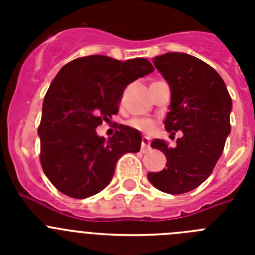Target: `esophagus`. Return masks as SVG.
Here are the masks:
<instances>
[{"mask_svg": "<svg viewBox=\"0 0 255 255\" xmlns=\"http://www.w3.org/2000/svg\"><path fill=\"white\" fill-rule=\"evenodd\" d=\"M149 149H150L149 138H147V136H143V139H141V152L147 153Z\"/></svg>", "mask_w": 255, "mask_h": 255, "instance_id": "esophagus-1", "label": "esophagus"}]
</instances>
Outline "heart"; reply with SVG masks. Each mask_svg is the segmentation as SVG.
Returning <instances> with one entry per match:
<instances>
[{
	"label": "heart",
	"mask_w": 255,
	"mask_h": 255,
	"mask_svg": "<svg viewBox=\"0 0 255 255\" xmlns=\"http://www.w3.org/2000/svg\"><path fill=\"white\" fill-rule=\"evenodd\" d=\"M128 125L141 132H150L155 128L154 121L152 119H147V117H135L128 123Z\"/></svg>",
	"instance_id": "heart-1"
}]
</instances>
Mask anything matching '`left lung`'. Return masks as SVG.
<instances>
[{"mask_svg":"<svg viewBox=\"0 0 255 255\" xmlns=\"http://www.w3.org/2000/svg\"><path fill=\"white\" fill-rule=\"evenodd\" d=\"M153 64L171 89L164 128L182 135L173 148L162 139L150 143L166 154L167 163L148 173V180L163 193L184 194L208 179L224 152L233 101L217 71L194 56L170 52L153 58Z\"/></svg>","mask_w":255,"mask_h":255,"instance_id":"1","label":"left lung"}]
</instances>
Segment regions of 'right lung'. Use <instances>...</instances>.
Segmentation results:
<instances>
[{
    "mask_svg": "<svg viewBox=\"0 0 255 255\" xmlns=\"http://www.w3.org/2000/svg\"><path fill=\"white\" fill-rule=\"evenodd\" d=\"M147 58L119 61L102 55L65 65L49 85L38 128L40 164L62 194L84 199L111 182L117 159L140 150L141 135L120 125L111 138L96 129L119 112L128 84L153 71Z\"/></svg>",
    "mask_w": 255,
    "mask_h": 255,
    "instance_id": "obj_1",
    "label": "right lung"
}]
</instances>
